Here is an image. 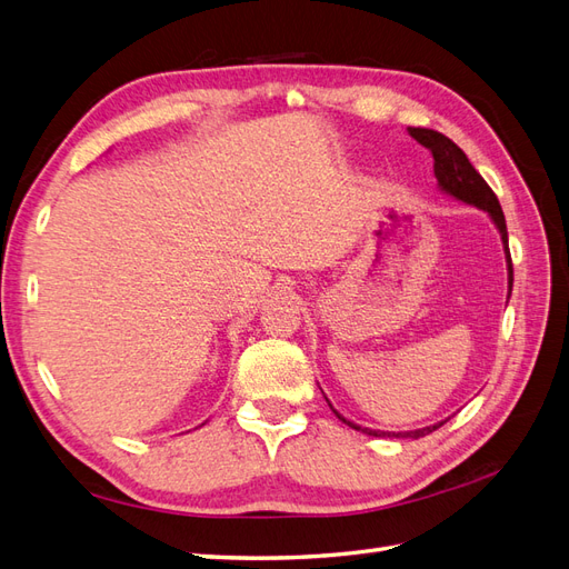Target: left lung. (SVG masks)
<instances>
[{"label": "left lung", "instance_id": "obj_1", "mask_svg": "<svg viewBox=\"0 0 569 569\" xmlns=\"http://www.w3.org/2000/svg\"><path fill=\"white\" fill-rule=\"evenodd\" d=\"M408 134L412 137V140L420 142L425 149L432 151L435 157V176L439 180V187L443 189V192L453 194L456 199L465 201V203H472L477 206V209L487 211L496 228L501 230V237H503V244H506V258H508V284L512 287V261H510V249H508V230H506V216L501 211V203H498L493 189L487 184V180L481 178L475 166L468 161V157H465V151L451 142L449 137L437 132V130H427V128H408ZM332 408V406H330ZM337 412V410H335ZM337 418L343 420L339 412ZM349 427L353 429H360L358 425L343 420ZM443 422L439 425H432V427H425V429H416V432H375V429H360V432H366L370 437H406V439H420L429 432H435V429H439Z\"/></svg>", "mask_w": 569, "mask_h": 569}]
</instances>
